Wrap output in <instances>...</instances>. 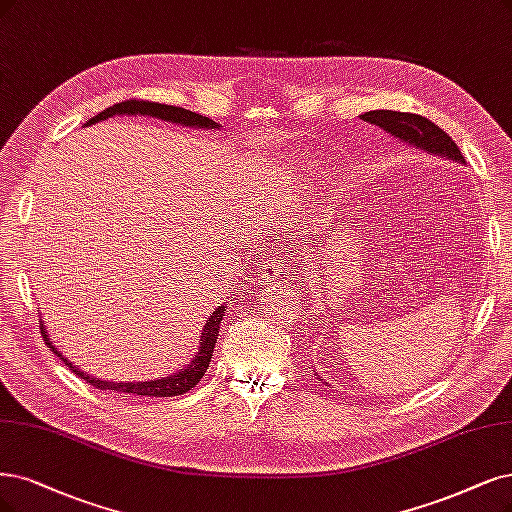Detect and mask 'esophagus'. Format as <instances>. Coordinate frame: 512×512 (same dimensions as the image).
Returning a JSON list of instances; mask_svg holds the SVG:
<instances>
[{
	"label": "esophagus",
	"instance_id": "esophagus-1",
	"mask_svg": "<svg viewBox=\"0 0 512 512\" xmlns=\"http://www.w3.org/2000/svg\"><path fill=\"white\" fill-rule=\"evenodd\" d=\"M272 270H274V274L278 276V274H285L287 272V266H285V261H278V259H272Z\"/></svg>",
	"mask_w": 512,
	"mask_h": 512
}]
</instances>
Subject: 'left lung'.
<instances>
[{"label":"left lung","mask_w":512,"mask_h":512,"mask_svg":"<svg viewBox=\"0 0 512 512\" xmlns=\"http://www.w3.org/2000/svg\"><path fill=\"white\" fill-rule=\"evenodd\" d=\"M361 120L380 126L386 130L390 137L407 143L420 151H426L430 156H441L445 160H453L464 164L460 147L453 143V139L441 130L437 124L418 116V113H403V111H390V109H375L367 111ZM320 380V377H318Z\"/></svg>","instance_id":"left-lung-1"}]
</instances>
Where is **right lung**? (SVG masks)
Returning <instances> with one entry per match:
<instances>
[{"mask_svg": "<svg viewBox=\"0 0 512 512\" xmlns=\"http://www.w3.org/2000/svg\"><path fill=\"white\" fill-rule=\"evenodd\" d=\"M113 116H147V118H158V120H164V122H170V124L189 126V128H204V130L219 128L217 122H213L211 118L200 116V113H196V111H189V109H183V107H173V105H162V103H151V101H124V103H118L113 107H107L99 113V116L90 118L84 126L97 124V122L113 118ZM225 310H227L225 304L217 306L215 312L211 314V318H208L204 323L202 333H200L198 352L194 354L192 361H189V365H185L183 369H179L173 375L160 377V380H147V382H109V380H101V377H94L90 373H84L82 369H78V365H73L71 361H67V358L52 346L48 331H46V325L42 323V318H40V325H42L40 329H42V335H44V342L52 348V352L63 356V363L75 375L82 377V380H86V384L99 388V390L118 392L120 396L122 394H132V396H151V399L156 396V399H162V396H179L187 390H192L202 380V375L206 373L208 365H211L213 350H215V344L219 339V329H221V320L225 316Z\"/></svg>", "mask_w": 512, "mask_h": 512, "instance_id": "right-lung-1", "label": "right lung"}]
</instances>
